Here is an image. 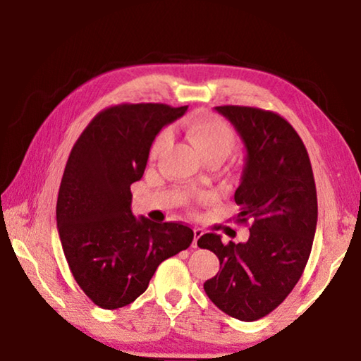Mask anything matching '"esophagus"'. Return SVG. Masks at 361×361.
Listing matches in <instances>:
<instances>
[{"label": "esophagus", "mask_w": 361, "mask_h": 361, "mask_svg": "<svg viewBox=\"0 0 361 361\" xmlns=\"http://www.w3.org/2000/svg\"><path fill=\"white\" fill-rule=\"evenodd\" d=\"M202 235H204V231H202V229H199V228L194 229V240H192V247H194V248L199 247V239H200V237H202Z\"/></svg>", "instance_id": "esophagus-1"}]
</instances>
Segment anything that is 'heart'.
Listing matches in <instances>:
<instances>
[{
    "label": "heart",
    "mask_w": 361,
    "mask_h": 361,
    "mask_svg": "<svg viewBox=\"0 0 361 361\" xmlns=\"http://www.w3.org/2000/svg\"><path fill=\"white\" fill-rule=\"evenodd\" d=\"M188 135L204 157L212 154L226 156L232 148V143H234L231 127L224 121L213 118V116H195L188 124ZM170 140H172L170 130L159 133L154 142H152L149 157L156 159L167 148Z\"/></svg>",
    "instance_id": "obj_1"
}]
</instances>
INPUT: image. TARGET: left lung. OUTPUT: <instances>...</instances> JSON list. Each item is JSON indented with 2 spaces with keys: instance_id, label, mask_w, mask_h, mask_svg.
I'll return each mask as SVG.
<instances>
[{
  "instance_id": "left-lung-1",
  "label": "left lung",
  "mask_w": 361,
  "mask_h": 361,
  "mask_svg": "<svg viewBox=\"0 0 361 361\" xmlns=\"http://www.w3.org/2000/svg\"><path fill=\"white\" fill-rule=\"evenodd\" d=\"M245 146L234 200L237 221L252 223L247 242L223 243L215 232L199 247L215 253L219 271L204 290L224 314L253 322L285 301L307 264L317 229V189L301 137L277 113L216 106Z\"/></svg>"
}]
</instances>
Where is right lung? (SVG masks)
<instances>
[{
  "label": "right lung",
  "instance_id": "right-lung-1",
  "mask_svg": "<svg viewBox=\"0 0 361 361\" xmlns=\"http://www.w3.org/2000/svg\"><path fill=\"white\" fill-rule=\"evenodd\" d=\"M188 106L162 103L103 109L73 146L57 199V228L73 277L102 309L146 291L164 259L194 239L181 223H154L130 210V185L143 176L151 145Z\"/></svg>",
  "mask_w": 361,
  "mask_h": 361
}]
</instances>
